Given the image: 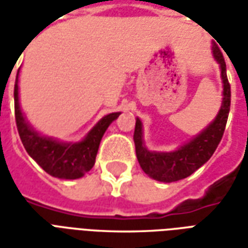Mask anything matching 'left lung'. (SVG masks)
I'll return each mask as SVG.
<instances>
[{
  "instance_id": "obj_1",
  "label": "left lung",
  "mask_w": 248,
  "mask_h": 248,
  "mask_svg": "<svg viewBox=\"0 0 248 248\" xmlns=\"http://www.w3.org/2000/svg\"><path fill=\"white\" fill-rule=\"evenodd\" d=\"M214 58L220 67V77L223 82V101L211 124L203 130L201 134L194 137L186 145L181 146L175 151L170 153H158L150 151L143 143V130L142 122L137 118L134 130V143L137 158L142 170L155 181L159 182H177L183 178L191 175L199 167L204 165L217 150L219 142L223 137L231 103V89L226 74V62L223 54L217 45H213Z\"/></svg>"
}]
</instances>
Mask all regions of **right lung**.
Returning a JSON list of instances; mask_svg holds the SVG:
<instances>
[{
	"label": "right lung",
	"instance_id": "right-lung-1",
	"mask_svg": "<svg viewBox=\"0 0 248 248\" xmlns=\"http://www.w3.org/2000/svg\"><path fill=\"white\" fill-rule=\"evenodd\" d=\"M18 73L14 85V113L19 138L33 159L51 177L60 179H78L90 171L95 163L98 147L105 131L121 113L105 115L87 135L76 143H63L37 133L21 111L18 101Z\"/></svg>",
	"mask_w": 248,
	"mask_h": 248
}]
</instances>
